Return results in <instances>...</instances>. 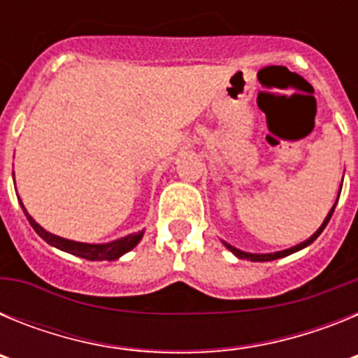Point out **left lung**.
I'll return each instance as SVG.
<instances>
[{
	"label": "left lung",
	"instance_id": "left-lung-1",
	"mask_svg": "<svg viewBox=\"0 0 358 358\" xmlns=\"http://www.w3.org/2000/svg\"><path fill=\"white\" fill-rule=\"evenodd\" d=\"M339 195H341V192H339ZM337 201H339V197H337ZM335 204H337V202H335ZM335 204H334V208H331V210L328 211L327 218H324V222L321 224V227H319V229L315 231L314 235L310 236L308 240H305V242H301V243H297V245H294V248L285 249V251L267 252V255H255V252H243V251H240V249L233 248V245H229V243H227V242H224V245H226V248L229 249V251L233 252V255L238 256V258H243V260H251V262H271V260H278V258H283V256H289V255H292V252H296V251H301V249H305L306 245H310V243L314 242V240L317 238L319 235H321L322 229L327 227V224L330 222V218H331V215H334V210H335Z\"/></svg>",
	"mask_w": 358,
	"mask_h": 358
}]
</instances>
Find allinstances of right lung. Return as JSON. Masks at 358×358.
Masks as SVG:
<instances>
[{
    "label": "right lung",
    "instance_id": "right-lung-1",
    "mask_svg": "<svg viewBox=\"0 0 358 358\" xmlns=\"http://www.w3.org/2000/svg\"><path fill=\"white\" fill-rule=\"evenodd\" d=\"M21 208H23L24 215H27L28 222L30 226L36 229L37 235L44 240V242H48L50 245L53 248L61 249V251L69 252V255L80 256V258H85V260L91 262H102V260H118L120 256L129 252L131 249H134L140 240L143 238L145 231H140V233H132V235L123 236V238L115 240V242H107V243H84V242H75V240H68V238H61V236L53 235L50 231L43 229L39 224L34 220V218L28 215V211L24 210L23 202H21Z\"/></svg>",
    "mask_w": 358,
    "mask_h": 358
}]
</instances>
